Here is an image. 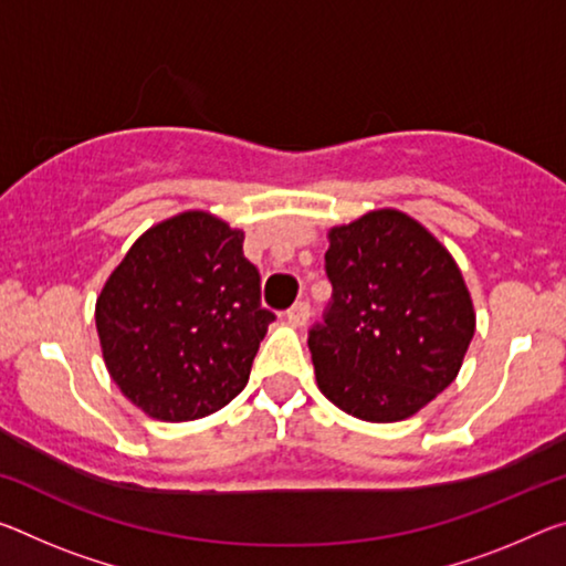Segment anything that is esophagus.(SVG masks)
Here are the masks:
<instances>
[{
	"mask_svg": "<svg viewBox=\"0 0 566 566\" xmlns=\"http://www.w3.org/2000/svg\"><path fill=\"white\" fill-rule=\"evenodd\" d=\"M310 315H312L310 302H294L290 312H286V319H290L294 327H304L310 322Z\"/></svg>",
	"mask_w": 566,
	"mask_h": 566,
	"instance_id": "obj_1",
	"label": "esophagus"
}]
</instances>
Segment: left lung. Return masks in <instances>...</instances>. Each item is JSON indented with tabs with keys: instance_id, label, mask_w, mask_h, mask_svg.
Listing matches in <instances>:
<instances>
[{
	"instance_id": "1",
	"label": "left lung",
	"mask_w": 566,
	"mask_h": 566,
	"mask_svg": "<svg viewBox=\"0 0 566 566\" xmlns=\"http://www.w3.org/2000/svg\"><path fill=\"white\" fill-rule=\"evenodd\" d=\"M332 302L310 329L317 385L347 416L396 423L455 380L476 329L459 264L396 209L329 229Z\"/></svg>"
}]
</instances>
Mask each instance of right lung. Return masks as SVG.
<instances>
[{
  "instance_id": "right-lung-1",
  "label": "right lung",
  "mask_w": 566,
  "mask_h": 566,
  "mask_svg": "<svg viewBox=\"0 0 566 566\" xmlns=\"http://www.w3.org/2000/svg\"><path fill=\"white\" fill-rule=\"evenodd\" d=\"M244 231L184 211L136 239L95 304L113 382L146 416L196 420L234 400L274 315Z\"/></svg>"
}]
</instances>
